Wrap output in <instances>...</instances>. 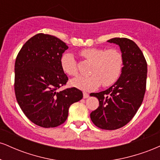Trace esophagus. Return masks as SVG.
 Wrapping results in <instances>:
<instances>
[{
    "label": "esophagus",
    "mask_w": 160,
    "mask_h": 160,
    "mask_svg": "<svg viewBox=\"0 0 160 160\" xmlns=\"http://www.w3.org/2000/svg\"><path fill=\"white\" fill-rule=\"evenodd\" d=\"M89 93L86 92H83V98H89Z\"/></svg>",
    "instance_id": "obj_1"
}]
</instances>
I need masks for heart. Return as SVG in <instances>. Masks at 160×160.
Returning <instances> with one entry per match:
<instances>
[{
	"label": "heart",
	"mask_w": 160,
	"mask_h": 160,
	"mask_svg": "<svg viewBox=\"0 0 160 160\" xmlns=\"http://www.w3.org/2000/svg\"><path fill=\"white\" fill-rule=\"evenodd\" d=\"M80 54L86 61L92 62L89 77H79L71 81L75 87L84 90L95 89L102 83L104 87H108L115 83L120 78L123 67V57L117 49L91 48L82 49ZM62 71L69 76L78 74V63L74 56L65 52L60 58Z\"/></svg>",
	"instance_id": "b5f03b06"
}]
</instances>
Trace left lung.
I'll list each match as a JSON object with an SVG mask.
<instances>
[{
	"mask_svg": "<svg viewBox=\"0 0 160 160\" xmlns=\"http://www.w3.org/2000/svg\"><path fill=\"white\" fill-rule=\"evenodd\" d=\"M108 42L120 46L123 57L122 74L109 89L91 93V96L98 99L99 106L90 117L97 127L114 130L130 122L142 104L148 65L143 52L132 40L115 38Z\"/></svg>",
	"mask_w": 160,
	"mask_h": 160,
	"instance_id": "1",
	"label": "left lung"
}]
</instances>
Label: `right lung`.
Masks as SVG:
<instances>
[{
	"label": "right lung",
	"instance_id": "add662e5",
	"mask_svg": "<svg viewBox=\"0 0 160 160\" xmlns=\"http://www.w3.org/2000/svg\"><path fill=\"white\" fill-rule=\"evenodd\" d=\"M68 48L56 37L40 33L28 40L16 57V100L28 118L41 127L65 122L70 106L82 98V92L75 87L59 90L68 80L60 65Z\"/></svg>",
	"mask_w": 160,
	"mask_h": 160
}]
</instances>
